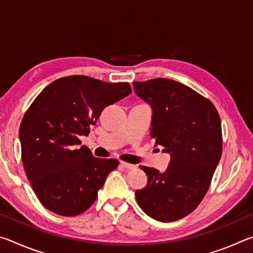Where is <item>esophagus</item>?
<instances>
[{
  "mask_svg": "<svg viewBox=\"0 0 253 253\" xmlns=\"http://www.w3.org/2000/svg\"><path fill=\"white\" fill-rule=\"evenodd\" d=\"M121 165L123 166V168H125L127 169H136L135 165L129 164V163H126V162H121Z\"/></svg>",
  "mask_w": 253,
  "mask_h": 253,
  "instance_id": "1",
  "label": "esophagus"
}]
</instances>
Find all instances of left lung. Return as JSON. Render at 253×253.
<instances>
[{
    "mask_svg": "<svg viewBox=\"0 0 253 253\" xmlns=\"http://www.w3.org/2000/svg\"><path fill=\"white\" fill-rule=\"evenodd\" d=\"M132 85L136 95L153 108L151 137L170 154L164 173L140 166L148 181L136 191L137 203L157 221H177L198 208L219 164V113L208 98L175 80L156 78Z\"/></svg>",
    "mask_w": 253,
    "mask_h": 253,
    "instance_id": "obj_1",
    "label": "left lung"
}]
</instances>
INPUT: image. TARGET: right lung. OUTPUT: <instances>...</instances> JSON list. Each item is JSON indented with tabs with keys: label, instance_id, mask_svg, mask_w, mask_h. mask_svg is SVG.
<instances>
[{
	"label": "right lung",
	"instance_id": "add662e5",
	"mask_svg": "<svg viewBox=\"0 0 253 253\" xmlns=\"http://www.w3.org/2000/svg\"><path fill=\"white\" fill-rule=\"evenodd\" d=\"M131 92L127 83L109 84L69 76L46 85L25 111L20 125L21 155L27 177L41 204L75 216L95 202L115 158H97L81 146L105 107Z\"/></svg>",
	"mask_w": 253,
	"mask_h": 253
}]
</instances>
